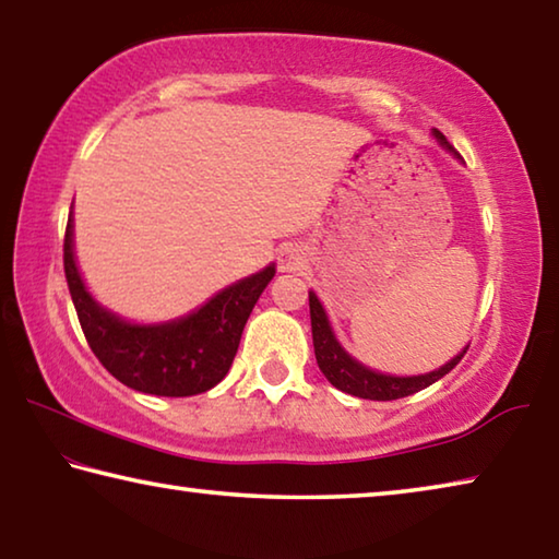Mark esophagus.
I'll list each match as a JSON object with an SVG mask.
<instances>
[{
  "label": "esophagus",
  "mask_w": 559,
  "mask_h": 559,
  "mask_svg": "<svg viewBox=\"0 0 559 559\" xmlns=\"http://www.w3.org/2000/svg\"><path fill=\"white\" fill-rule=\"evenodd\" d=\"M306 263H308L306 249H302V246H298V243H288L278 251V269L281 271L298 273V271L306 269Z\"/></svg>",
  "instance_id": "1"
}]
</instances>
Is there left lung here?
Listing matches in <instances>:
<instances>
[{
	"label": "left lung",
	"mask_w": 559,
	"mask_h": 559,
	"mask_svg": "<svg viewBox=\"0 0 559 559\" xmlns=\"http://www.w3.org/2000/svg\"><path fill=\"white\" fill-rule=\"evenodd\" d=\"M431 135L443 150H447V153L459 157L456 150L449 145V140L443 138L437 128L431 130ZM308 300H310V328H313V347H316V359H318L320 372H323L325 380L333 386H337L340 392L359 396V400L392 402V400H402V396L419 392L424 386L441 380L443 374H449L453 367L461 362V357L466 355L468 349V345L463 347L459 355H453L447 365L439 367V370H431L424 374H409V377L386 374L380 370H372V367L362 365L357 357L347 353L343 343L337 340L333 325H330V318L316 290H308Z\"/></svg>",
	"instance_id": "obj_1"
}]
</instances>
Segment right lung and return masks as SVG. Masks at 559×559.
Masks as SVG:
<instances>
[{
	"instance_id": "right-lung-1",
	"label": "right lung",
	"mask_w": 559,
	"mask_h": 559,
	"mask_svg": "<svg viewBox=\"0 0 559 559\" xmlns=\"http://www.w3.org/2000/svg\"><path fill=\"white\" fill-rule=\"evenodd\" d=\"M63 269L83 335L103 367L130 390L157 396H192L219 384L234 362L246 320L276 276L269 263L165 323H132L100 306L75 263L73 212L66 226Z\"/></svg>"
}]
</instances>
